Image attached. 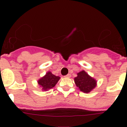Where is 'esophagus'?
I'll return each instance as SVG.
<instances>
[{"mask_svg":"<svg viewBox=\"0 0 127 127\" xmlns=\"http://www.w3.org/2000/svg\"><path fill=\"white\" fill-rule=\"evenodd\" d=\"M70 76H70V74H67V75H66V76H65L64 77H70Z\"/></svg>","mask_w":127,"mask_h":127,"instance_id":"1","label":"esophagus"}]
</instances>
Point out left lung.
<instances>
[{
  "label": "left lung",
  "mask_w": 127,
  "mask_h": 127,
  "mask_svg": "<svg viewBox=\"0 0 127 127\" xmlns=\"http://www.w3.org/2000/svg\"><path fill=\"white\" fill-rule=\"evenodd\" d=\"M76 86L81 92L85 93L90 92L96 86V81L91 77L86 72L83 70L77 74V76L74 78Z\"/></svg>",
  "instance_id": "8db88e82"
}]
</instances>
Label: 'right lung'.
I'll return each mask as SVG.
<instances>
[{
  "mask_svg": "<svg viewBox=\"0 0 127 127\" xmlns=\"http://www.w3.org/2000/svg\"><path fill=\"white\" fill-rule=\"evenodd\" d=\"M60 78V77L53 74L51 72H48L45 76L38 81V83L42 87L43 90H48V89L53 88Z\"/></svg>",
  "mask_w": 127,
  "mask_h": 127,
  "instance_id": "add662e5",
  "label": "right lung"
}]
</instances>
